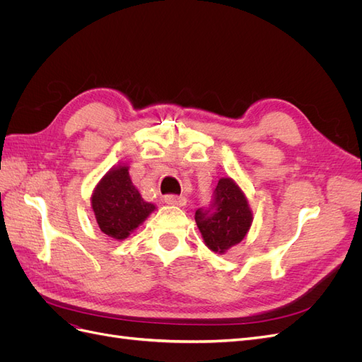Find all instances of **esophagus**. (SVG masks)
<instances>
[{"instance_id": "esophagus-1", "label": "esophagus", "mask_w": 362, "mask_h": 362, "mask_svg": "<svg viewBox=\"0 0 362 362\" xmlns=\"http://www.w3.org/2000/svg\"><path fill=\"white\" fill-rule=\"evenodd\" d=\"M164 202L169 204V205L182 206V205L187 204V199H185L184 196H178V194H168V196H164Z\"/></svg>"}]
</instances>
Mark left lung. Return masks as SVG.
<instances>
[{"label": "left lung", "instance_id": "8db88e82", "mask_svg": "<svg viewBox=\"0 0 362 362\" xmlns=\"http://www.w3.org/2000/svg\"><path fill=\"white\" fill-rule=\"evenodd\" d=\"M194 221L205 245L218 254L240 243L252 223V213L245 193L231 178L218 180L213 201L198 208Z\"/></svg>", "mask_w": 362, "mask_h": 362}]
</instances>
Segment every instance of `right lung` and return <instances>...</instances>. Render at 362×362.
<instances>
[{
  "label": "right lung",
  "mask_w": 362,
  "mask_h": 362,
  "mask_svg": "<svg viewBox=\"0 0 362 362\" xmlns=\"http://www.w3.org/2000/svg\"><path fill=\"white\" fill-rule=\"evenodd\" d=\"M92 208L101 231L108 237L124 240L156 210V205L141 198L129 178L128 166H119L96 185Z\"/></svg>",
  "instance_id": "obj_1"
}]
</instances>
